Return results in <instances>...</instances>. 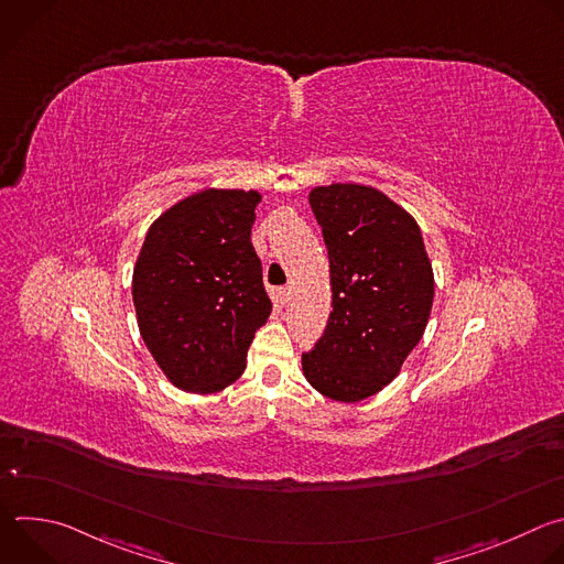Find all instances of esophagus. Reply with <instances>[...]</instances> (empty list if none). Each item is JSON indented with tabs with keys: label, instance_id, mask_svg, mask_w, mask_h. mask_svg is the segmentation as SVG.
Segmentation results:
<instances>
[{
	"label": "esophagus",
	"instance_id": "obj_1",
	"mask_svg": "<svg viewBox=\"0 0 564 564\" xmlns=\"http://www.w3.org/2000/svg\"><path fill=\"white\" fill-rule=\"evenodd\" d=\"M290 296H292V285H283V288H279V299H281V303H288V301H290Z\"/></svg>",
	"mask_w": 564,
	"mask_h": 564
}]
</instances>
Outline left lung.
Masks as SVG:
<instances>
[{
    "label": "left lung",
    "mask_w": 564,
    "mask_h": 564,
    "mask_svg": "<svg viewBox=\"0 0 564 564\" xmlns=\"http://www.w3.org/2000/svg\"><path fill=\"white\" fill-rule=\"evenodd\" d=\"M310 207L330 259L333 312L303 375L314 390L355 404L377 394L420 344L435 281L415 218L375 187H314Z\"/></svg>",
    "instance_id": "1"
}]
</instances>
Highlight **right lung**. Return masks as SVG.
<instances>
[{"instance_id":"1","label":"right lung","mask_w":564,"mask_h":564,"mask_svg":"<svg viewBox=\"0 0 564 564\" xmlns=\"http://www.w3.org/2000/svg\"><path fill=\"white\" fill-rule=\"evenodd\" d=\"M250 189H203L149 227L131 294L142 341L167 379L187 392H216L246 370L254 333L272 301L252 246Z\"/></svg>"}]
</instances>
